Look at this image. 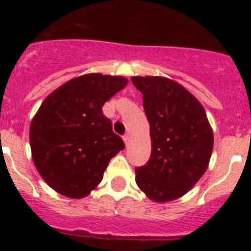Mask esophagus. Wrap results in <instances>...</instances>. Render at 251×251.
I'll return each mask as SVG.
<instances>
[{"mask_svg": "<svg viewBox=\"0 0 251 251\" xmlns=\"http://www.w3.org/2000/svg\"><path fill=\"white\" fill-rule=\"evenodd\" d=\"M123 140H124V142H125L126 146H127V144L130 143V135H128V133H126V135L123 137Z\"/></svg>", "mask_w": 251, "mask_h": 251, "instance_id": "esophagus-1", "label": "esophagus"}]
</instances>
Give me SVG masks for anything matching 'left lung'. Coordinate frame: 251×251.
<instances>
[{
	"label": "left lung",
	"instance_id": "1",
	"mask_svg": "<svg viewBox=\"0 0 251 251\" xmlns=\"http://www.w3.org/2000/svg\"><path fill=\"white\" fill-rule=\"evenodd\" d=\"M143 95L151 126V153L136 169V183L151 201L181 198L209 166L214 133L203 105L176 81L163 76H132Z\"/></svg>",
	"mask_w": 251,
	"mask_h": 251
}]
</instances>
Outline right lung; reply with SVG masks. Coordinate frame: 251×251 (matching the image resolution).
I'll return each instance as SVG.
<instances>
[{
    "label": "right lung",
    "mask_w": 251,
    "mask_h": 251,
    "mask_svg": "<svg viewBox=\"0 0 251 251\" xmlns=\"http://www.w3.org/2000/svg\"><path fill=\"white\" fill-rule=\"evenodd\" d=\"M127 82L100 73L81 75L42 102L30 125V147L37 171L55 192L73 199L88 196L125 148L102 107Z\"/></svg>",
    "instance_id": "right-lung-1"
}]
</instances>
